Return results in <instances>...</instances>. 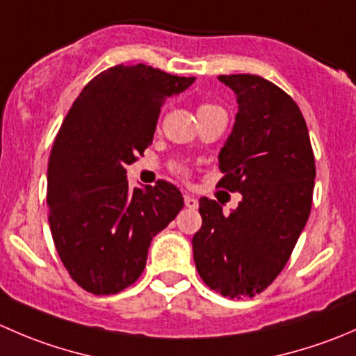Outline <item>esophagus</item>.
I'll use <instances>...</instances> for the list:
<instances>
[{"label": "esophagus", "instance_id": "esophagus-1", "mask_svg": "<svg viewBox=\"0 0 356 356\" xmlns=\"http://www.w3.org/2000/svg\"><path fill=\"white\" fill-rule=\"evenodd\" d=\"M184 204L188 208H193V210H195V208H198V200H196L195 196H191V195H186L184 196Z\"/></svg>", "mask_w": 356, "mask_h": 356}]
</instances>
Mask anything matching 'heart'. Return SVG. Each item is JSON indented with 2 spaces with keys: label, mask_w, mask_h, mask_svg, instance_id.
Wrapping results in <instances>:
<instances>
[{
  "label": "heart",
  "mask_w": 356,
  "mask_h": 356,
  "mask_svg": "<svg viewBox=\"0 0 356 356\" xmlns=\"http://www.w3.org/2000/svg\"><path fill=\"white\" fill-rule=\"evenodd\" d=\"M215 110H222V108L217 105H208V103H204V105H201L198 108V115L207 113V111H215Z\"/></svg>",
  "instance_id": "1"
}]
</instances>
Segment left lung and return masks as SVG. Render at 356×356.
<instances>
[{"instance_id":"1","label":"left lung","mask_w":356,"mask_h":356,"mask_svg":"<svg viewBox=\"0 0 356 356\" xmlns=\"http://www.w3.org/2000/svg\"><path fill=\"white\" fill-rule=\"evenodd\" d=\"M218 81L238 102L218 153V184L243 200L231 215L215 200H200L193 254L204 284L239 300L264 291L288 264L310 215L315 160L303 115L282 89L250 74Z\"/></svg>"}]
</instances>
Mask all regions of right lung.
I'll use <instances>...</instances> for the list:
<instances>
[{
  "label": "right lung",
  "instance_id": "obj_1",
  "mask_svg": "<svg viewBox=\"0 0 356 356\" xmlns=\"http://www.w3.org/2000/svg\"><path fill=\"white\" fill-rule=\"evenodd\" d=\"M195 77L117 65L96 75L60 129L48 163L49 227L70 277L92 294L138 281L153 238L184 207L165 181L132 189L127 165L153 143L165 99Z\"/></svg>",
  "mask_w": 356,
  "mask_h": 356
}]
</instances>
